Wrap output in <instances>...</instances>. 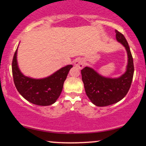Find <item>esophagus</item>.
I'll list each match as a JSON object with an SVG mask.
<instances>
[{
    "instance_id": "1",
    "label": "esophagus",
    "mask_w": 146,
    "mask_h": 146,
    "mask_svg": "<svg viewBox=\"0 0 146 146\" xmlns=\"http://www.w3.org/2000/svg\"><path fill=\"white\" fill-rule=\"evenodd\" d=\"M85 64V61L83 58H78L75 60L74 62V65L77 67H78L80 69H82L84 66Z\"/></svg>"
}]
</instances>
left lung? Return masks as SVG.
Here are the masks:
<instances>
[{
  "mask_svg": "<svg viewBox=\"0 0 146 146\" xmlns=\"http://www.w3.org/2000/svg\"><path fill=\"white\" fill-rule=\"evenodd\" d=\"M116 39L124 46L128 55L125 72L119 78H107L93 68L86 66L81 71L86 95L97 106H107L121 100L130 89L134 74L133 59L128 42L123 35L115 30Z\"/></svg>",
  "mask_w": 146,
  "mask_h": 146,
  "instance_id": "1",
  "label": "left lung"
}]
</instances>
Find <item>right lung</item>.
<instances>
[{
  "mask_svg": "<svg viewBox=\"0 0 146 146\" xmlns=\"http://www.w3.org/2000/svg\"><path fill=\"white\" fill-rule=\"evenodd\" d=\"M18 48L12 61V74L16 89L25 100L33 104L45 106L54 104L61 94L64 82L73 65H66L46 78L36 79L25 76L18 64Z\"/></svg>",
  "mask_w": 146,
  "mask_h": 146,
  "instance_id": "right-lung-1",
  "label": "right lung"
}]
</instances>
